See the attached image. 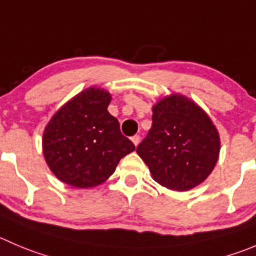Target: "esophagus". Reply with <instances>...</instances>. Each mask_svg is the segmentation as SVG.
<instances>
[{
	"instance_id": "esophagus-1",
	"label": "esophagus",
	"mask_w": 256,
	"mask_h": 256,
	"mask_svg": "<svg viewBox=\"0 0 256 256\" xmlns=\"http://www.w3.org/2000/svg\"><path fill=\"white\" fill-rule=\"evenodd\" d=\"M130 140H132L133 144L138 146V143H140V136H138V134H136V136H133V137L130 138Z\"/></svg>"
}]
</instances>
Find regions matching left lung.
<instances>
[{"label": "left lung", "instance_id": "1", "mask_svg": "<svg viewBox=\"0 0 256 256\" xmlns=\"http://www.w3.org/2000/svg\"><path fill=\"white\" fill-rule=\"evenodd\" d=\"M220 152V138L208 114L174 94L153 106L152 126L137 153L153 180L174 191H187L208 178Z\"/></svg>", "mask_w": 256, "mask_h": 256}]
</instances>
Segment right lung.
I'll use <instances>...</instances> for the list:
<instances>
[{"label": "right lung", "instance_id": "1", "mask_svg": "<svg viewBox=\"0 0 256 256\" xmlns=\"http://www.w3.org/2000/svg\"><path fill=\"white\" fill-rule=\"evenodd\" d=\"M110 94L89 88L51 118L42 140L52 174L72 187H93L114 174L120 158L136 150L106 110Z\"/></svg>", "mask_w": 256, "mask_h": 256}]
</instances>
